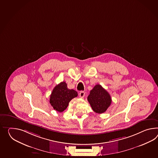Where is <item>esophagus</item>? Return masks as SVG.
Returning <instances> with one entry per match:
<instances>
[{"instance_id": "1", "label": "esophagus", "mask_w": 158, "mask_h": 158, "mask_svg": "<svg viewBox=\"0 0 158 158\" xmlns=\"http://www.w3.org/2000/svg\"><path fill=\"white\" fill-rule=\"evenodd\" d=\"M85 95V93L84 91H81L79 93V96L81 97V98H83Z\"/></svg>"}]
</instances>
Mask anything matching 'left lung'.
<instances>
[{"mask_svg":"<svg viewBox=\"0 0 158 158\" xmlns=\"http://www.w3.org/2000/svg\"><path fill=\"white\" fill-rule=\"evenodd\" d=\"M87 100L93 111L98 114H102L106 111L112 102L109 93L100 85H95L90 91Z\"/></svg>","mask_w":158,"mask_h":158,"instance_id":"1","label":"left lung"}]
</instances>
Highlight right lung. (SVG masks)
Returning <instances> with one entry per match:
<instances>
[{"label": "right lung", "instance_id": "right-lung-1", "mask_svg": "<svg viewBox=\"0 0 158 158\" xmlns=\"http://www.w3.org/2000/svg\"><path fill=\"white\" fill-rule=\"evenodd\" d=\"M77 96L76 91L68 89L67 83L62 81L53 89L50 98V103L54 110L61 112L68 107L69 102Z\"/></svg>", "mask_w": 158, "mask_h": 158}]
</instances>
